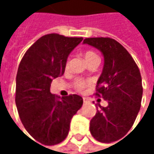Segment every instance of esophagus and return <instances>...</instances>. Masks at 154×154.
I'll return each instance as SVG.
<instances>
[{
  "mask_svg": "<svg viewBox=\"0 0 154 154\" xmlns=\"http://www.w3.org/2000/svg\"><path fill=\"white\" fill-rule=\"evenodd\" d=\"M83 102H84V103H88V99L85 98V97H84V98H83Z\"/></svg>",
  "mask_w": 154,
  "mask_h": 154,
  "instance_id": "1",
  "label": "esophagus"
}]
</instances>
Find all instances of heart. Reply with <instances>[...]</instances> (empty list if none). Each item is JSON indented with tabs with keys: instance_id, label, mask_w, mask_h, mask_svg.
<instances>
[{
	"instance_id": "b5f03b06",
	"label": "heart",
	"mask_w": 154,
	"mask_h": 154,
	"mask_svg": "<svg viewBox=\"0 0 154 154\" xmlns=\"http://www.w3.org/2000/svg\"><path fill=\"white\" fill-rule=\"evenodd\" d=\"M84 58H85L86 63H88L89 61H91L93 60L99 59L98 56H97V54L95 52L92 51H85V54H84ZM68 67H69V61H67V63H66V69H68ZM89 85H90V83L88 81H85V80H83V79H77V81H76V83H75V87H76V89H77V91L82 92Z\"/></svg>"
}]
</instances>
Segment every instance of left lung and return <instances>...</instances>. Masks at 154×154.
Returning <instances> with one entry per match:
<instances>
[{
    "label": "left lung",
    "instance_id": "obj_1",
    "mask_svg": "<svg viewBox=\"0 0 154 154\" xmlns=\"http://www.w3.org/2000/svg\"><path fill=\"white\" fill-rule=\"evenodd\" d=\"M84 44L103 54L95 95L108 102L107 107L100 106L91 119L90 132L99 142L112 143L126 136L138 114L143 95L140 70L129 52L112 38H85Z\"/></svg>",
    "mask_w": 154,
    "mask_h": 154
}]
</instances>
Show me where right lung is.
Wrapping results in <instances>:
<instances>
[{"label":"right lung","mask_w":154,"mask_h":154,"mask_svg":"<svg viewBox=\"0 0 154 154\" xmlns=\"http://www.w3.org/2000/svg\"><path fill=\"white\" fill-rule=\"evenodd\" d=\"M82 37L49 34L39 38L24 54L16 77L15 102L23 126L42 144L54 145L67 137L72 117L82 107L77 94L55 96L52 79L62 76L71 51Z\"/></svg>","instance_id":"right-lung-1"}]
</instances>
